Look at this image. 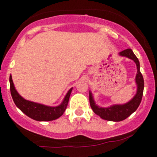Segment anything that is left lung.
<instances>
[{"label":"left lung","mask_w":157,"mask_h":157,"mask_svg":"<svg viewBox=\"0 0 157 157\" xmlns=\"http://www.w3.org/2000/svg\"><path fill=\"white\" fill-rule=\"evenodd\" d=\"M121 56H125L133 60L136 63L137 68V74L136 75V83L137 84V92L134 97L128 103L124 105H114L109 108H101L97 106L93 101L91 93H90V103L93 112L99 115L102 119L112 121H120L127 118L133 112H135L141 102L143 96L144 81L140 71V62L131 49L128 48L119 53Z\"/></svg>","instance_id":"1"}]
</instances>
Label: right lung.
I'll list each match as a JSON object with an SVG mask.
<instances>
[{
    "mask_svg": "<svg viewBox=\"0 0 157 157\" xmlns=\"http://www.w3.org/2000/svg\"><path fill=\"white\" fill-rule=\"evenodd\" d=\"M10 88L11 96L13 99L14 103L17 107L22 111L27 116L36 121H52V120L57 119L60 116L64 114V111L67 108V103H68L70 95H71L72 88L69 90L68 93L66 95L64 101L60 105L56 107H50L46 105H42V104L36 103V102H30L23 99L16 90L14 87L11 75L10 77Z\"/></svg>",
    "mask_w": 157,
    "mask_h": 157,
    "instance_id": "add662e5",
    "label": "right lung"
}]
</instances>
